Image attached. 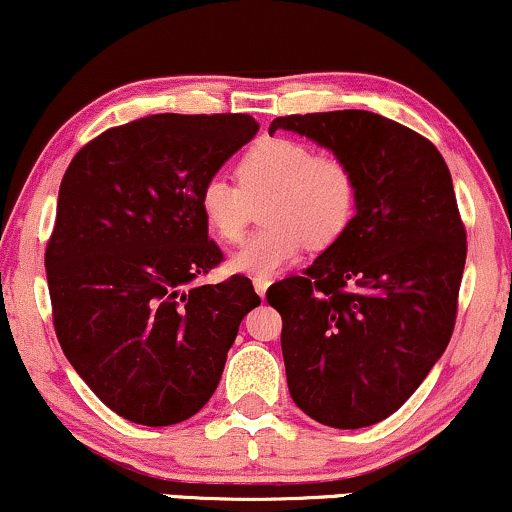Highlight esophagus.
I'll return each instance as SVG.
<instances>
[{"instance_id":"34e87169","label":"esophagus","mask_w":512,"mask_h":512,"mask_svg":"<svg viewBox=\"0 0 512 512\" xmlns=\"http://www.w3.org/2000/svg\"><path fill=\"white\" fill-rule=\"evenodd\" d=\"M268 287H270V280H258V277L254 280V289L261 298H265V291H268Z\"/></svg>"}]
</instances>
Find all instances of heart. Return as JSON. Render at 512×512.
Instances as JSON below:
<instances>
[{
    "label": "heart",
    "mask_w": 512,
    "mask_h": 512,
    "mask_svg": "<svg viewBox=\"0 0 512 512\" xmlns=\"http://www.w3.org/2000/svg\"><path fill=\"white\" fill-rule=\"evenodd\" d=\"M237 183L211 176L199 190V211L218 240L237 242L263 202L265 225L230 258V270L270 280L298 261L305 247L329 249L357 211V176L334 152H315L294 138H261L235 167Z\"/></svg>",
    "instance_id": "b5f03b06"
}]
</instances>
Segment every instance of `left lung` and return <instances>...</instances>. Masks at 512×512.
<instances>
[{
	"mask_svg": "<svg viewBox=\"0 0 512 512\" xmlns=\"http://www.w3.org/2000/svg\"><path fill=\"white\" fill-rule=\"evenodd\" d=\"M277 129L341 155L357 176L348 232L268 291L291 400L324 426H374L414 395L454 331L466 228L451 174L428 138L376 112L277 117Z\"/></svg>",
	"mask_w": 512,
	"mask_h": 512,
	"instance_id": "left-lung-1",
	"label": "left lung"
}]
</instances>
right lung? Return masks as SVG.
<instances>
[{
  "label": "right lung",
  "instance_id": "right-lung-1",
  "mask_svg": "<svg viewBox=\"0 0 512 512\" xmlns=\"http://www.w3.org/2000/svg\"><path fill=\"white\" fill-rule=\"evenodd\" d=\"M249 115H150L72 157L46 244L53 329L98 400L141 426L195 416L261 298L242 275L195 287L223 261L199 190L256 136Z\"/></svg>",
  "mask_w": 512,
  "mask_h": 512
}]
</instances>
